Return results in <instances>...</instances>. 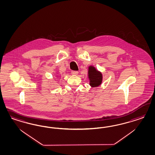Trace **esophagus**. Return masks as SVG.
Listing matches in <instances>:
<instances>
[{
  "instance_id": "34e87169",
  "label": "esophagus",
  "mask_w": 155,
  "mask_h": 155,
  "mask_svg": "<svg viewBox=\"0 0 155 155\" xmlns=\"http://www.w3.org/2000/svg\"><path fill=\"white\" fill-rule=\"evenodd\" d=\"M78 71H71V74L73 75H77V74H78Z\"/></svg>"
}]
</instances>
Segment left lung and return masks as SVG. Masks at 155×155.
Segmentation results:
<instances>
[{
    "label": "left lung",
    "mask_w": 155,
    "mask_h": 155,
    "mask_svg": "<svg viewBox=\"0 0 155 155\" xmlns=\"http://www.w3.org/2000/svg\"><path fill=\"white\" fill-rule=\"evenodd\" d=\"M88 77L90 80V85L92 87H98L102 84V74L93 66H90L89 67Z\"/></svg>",
    "instance_id": "1"
}]
</instances>
